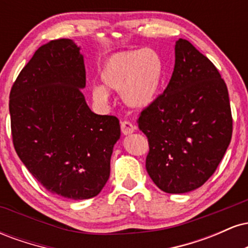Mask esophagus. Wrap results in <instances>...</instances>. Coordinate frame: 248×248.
<instances>
[{
  "mask_svg": "<svg viewBox=\"0 0 248 248\" xmlns=\"http://www.w3.org/2000/svg\"><path fill=\"white\" fill-rule=\"evenodd\" d=\"M135 130V126L129 121H122L121 122V132L124 135H129V134L134 133Z\"/></svg>",
  "mask_w": 248,
  "mask_h": 248,
  "instance_id": "esophagus-1",
  "label": "esophagus"
}]
</instances>
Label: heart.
<instances>
[{
    "instance_id": "b5f03b06",
    "label": "heart",
    "mask_w": 248,
    "mask_h": 248,
    "mask_svg": "<svg viewBox=\"0 0 248 248\" xmlns=\"http://www.w3.org/2000/svg\"><path fill=\"white\" fill-rule=\"evenodd\" d=\"M163 78V62L154 49L132 50L110 56L102 65L100 79L104 84L92 87V98L106 105L108 90L121 93L128 107L143 109L154 101Z\"/></svg>"
}]
</instances>
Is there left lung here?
<instances>
[{"label": "left lung", "instance_id": "left-lung-1", "mask_svg": "<svg viewBox=\"0 0 248 248\" xmlns=\"http://www.w3.org/2000/svg\"><path fill=\"white\" fill-rule=\"evenodd\" d=\"M138 124L149 143L146 169L162 191H192L216 171L232 138L229 92L215 65L189 41L176 42L171 79Z\"/></svg>", "mask_w": 248, "mask_h": 248}]
</instances>
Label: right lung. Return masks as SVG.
Returning <instances> with one entry per match:
<instances>
[{
	"label": "right lung",
	"instance_id": "1",
	"mask_svg": "<svg viewBox=\"0 0 248 248\" xmlns=\"http://www.w3.org/2000/svg\"><path fill=\"white\" fill-rule=\"evenodd\" d=\"M85 85L80 47L62 38L36 51L9 96L18 157L47 191L75 201L94 197L105 186L121 134L118 118L90 109Z\"/></svg>",
	"mask_w": 248,
	"mask_h": 248
}]
</instances>
